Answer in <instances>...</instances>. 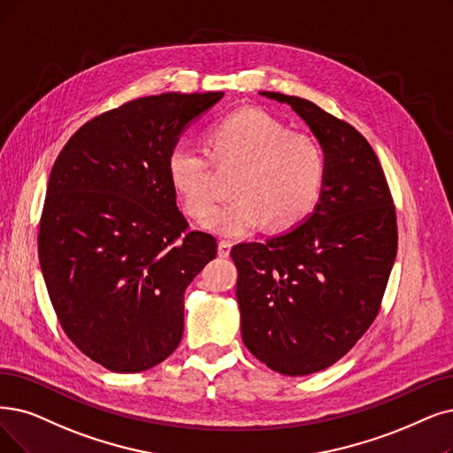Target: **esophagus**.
Wrapping results in <instances>:
<instances>
[{
  "mask_svg": "<svg viewBox=\"0 0 453 453\" xmlns=\"http://www.w3.org/2000/svg\"><path fill=\"white\" fill-rule=\"evenodd\" d=\"M230 249H232V243L228 240H221L219 247H217V255H219L221 258H228Z\"/></svg>",
  "mask_w": 453,
  "mask_h": 453,
  "instance_id": "1",
  "label": "esophagus"
}]
</instances>
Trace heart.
Segmentation results:
<instances>
[{"mask_svg":"<svg viewBox=\"0 0 453 453\" xmlns=\"http://www.w3.org/2000/svg\"><path fill=\"white\" fill-rule=\"evenodd\" d=\"M217 165H238L232 203L215 208L203 223L219 236L240 238L271 221L292 228L316 208L325 184V156L319 142L257 107L232 111L206 135ZM169 186L188 215L201 219L213 203L211 167L206 154L176 142L167 154Z\"/></svg>","mask_w":453,"mask_h":453,"instance_id":"1","label":"heart"}]
</instances>
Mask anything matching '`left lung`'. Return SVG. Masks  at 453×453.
Returning a JSON list of instances; mask_svg holds the SVG:
<instances>
[{
	"mask_svg": "<svg viewBox=\"0 0 453 453\" xmlns=\"http://www.w3.org/2000/svg\"><path fill=\"white\" fill-rule=\"evenodd\" d=\"M260 95L292 105L325 156L314 213L230 250L243 343L267 368L297 377L334 365L379 314L397 250L395 210L381 164L351 124L299 96Z\"/></svg>",
	"mask_w": 453,
	"mask_h": 453,
	"instance_id": "left-lung-1",
	"label": "left lung"
}]
</instances>
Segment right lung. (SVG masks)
<instances>
[{
    "instance_id": "add662e5",
    "label": "right lung",
    "mask_w": 453,
    "mask_h": 453,
    "mask_svg": "<svg viewBox=\"0 0 453 453\" xmlns=\"http://www.w3.org/2000/svg\"><path fill=\"white\" fill-rule=\"evenodd\" d=\"M223 93L126 102L68 139L53 164L39 260L63 331L119 373L165 360L184 333V292L215 258L211 234L189 230L165 161L189 122Z\"/></svg>"
}]
</instances>
